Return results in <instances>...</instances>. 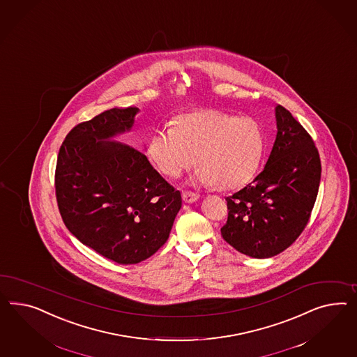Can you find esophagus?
Instances as JSON below:
<instances>
[{
	"mask_svg": "<svg viewBox=\"0 0 357 357\" xmlns=\"http://www.w3.org/2000/svg\"><path fill=\"white\" fill-rule=\"evenodd\" d=\"M182 197H183L185 203H193V202H196L199 199V195L196 192H192V191H183L182 192Z\"/></svg>",
	"mask_w": 357,
	"mask_h": 357,
	"instance_id": "obj_1",
	"label": "esophagus"
}]
</instances>
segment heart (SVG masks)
Instances as JSON below:
<instances>
[{"label": "heart", "instance_id": "1", "mask_svg": "<svg viewBox=\"0 0 357 357\" xmlns=\"http://www.w3.org/2000/svg\"><path fill=\"white\" fill-rule=\"evenodd\" d=\"M264 146V131L255 118L197 109L175 116L174 126L158 128L149 140L148 154L167 176H179L196 160L199 183L235 190L257 172Z\"/></svg>", "mask_w": 357, "mask_h": 357}]
</instances>
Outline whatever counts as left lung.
Returning a JSON list of instances; mask_svg holds the SVG:
<instances>
[{"label":"left lung","mask_w":357,"mask_h":357,"mask_svg":"<svg viewBox=\"0 0 357 357\" xmlns=\"http://www.w3.org/2000/svg\"><path fill=\"white\" fill-rule=\"evenodd\" d=\"M277 137L252 183L226 197L221 235L255 259L275 256L299 238L317 199L321 160L312 136L287 109L275 107Z\"/></svg>","instance_id":"1"}]
</instances>
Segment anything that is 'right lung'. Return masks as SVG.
I'll use <instances>...</instances> for the list:
<instances>
[{"mask_svg":"<svg viewBox=\"0 0 357 357\" xmlns=\"http://www.w3.org/2000/svg\"><path fill=\"white\" fill-rule=\"evenodd\" d=\"M137 107H113L77 123L59 148L58 209L68 231L98 255L137 264L164 245L181 192L144 153L113 139L134 125Z\"/></svg>","mask_w":357,"mask_h":357,"instance_id":"add662e5","label":"right lung"}]
</instances>
